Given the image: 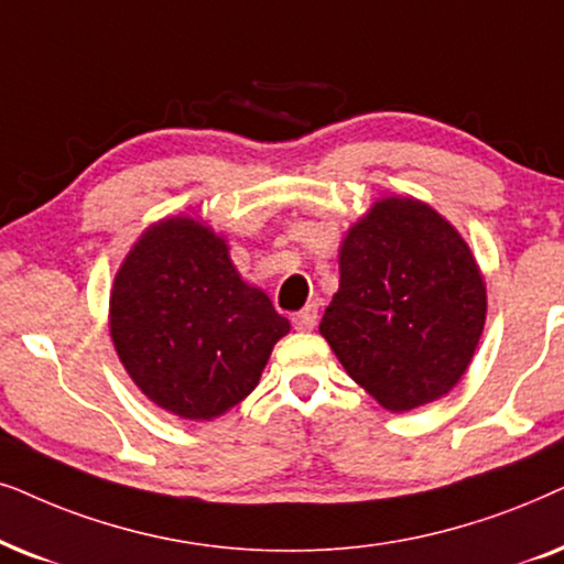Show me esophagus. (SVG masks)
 Here are the masks:
<instances>
[{"label": "esophagus", "mask_w": 564, "mask_h": 564, "mask_svg": "<svg viewBox=\"0 0 564 564\" xmlns=\"http://www.w3.org/2000/svg\"><path fill=\"white\" fill-rule=\"evenodd\" d=\"M291 322H294L299 333H310V329H314V325H317V306L314 304L304 306L302 312H296L294 317H291Z\"/></svg>", "instance_id": "1"}]
</instances>
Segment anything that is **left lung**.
<instances>
[{
  "label": "left lung",
  "instance_id": "left-lung-1",
  "mask_svg": "<svg viewBox=\"0 0 564 564\" xmlns=\"http://www.w3.org/2000/svg\"><path fill=\"white\" fill-rule=\"evenodd\" d=\"M485 312L482 275L459 231L420 200L384 198L345 237L340 289L319 333L381 408L408 412L462 379Z\"/></svg>",
  "mask_w": 564,
  "mask_h": 564
}]
</instances>
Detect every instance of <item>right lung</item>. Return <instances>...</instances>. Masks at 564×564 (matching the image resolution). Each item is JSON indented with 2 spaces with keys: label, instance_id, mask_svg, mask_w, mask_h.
<instances>
[{
  "label": "right lung",
  "instance_id": "right-lung-1",
  "mask_svg": "<svg viewBox=\"0 0 564 564\" xmlns=\"http://www.w3.org/2000/svg\"><path fill=\"white\" fill-rule=\"evenodd\" d=\"M289 327L239 278L224 239L185 216L147 229L112 283L120 364L149 400L185 420L242 402Z\"/></svg>",
  "mask_w": 564,
  "mask_h": 564
}]
</instances>
